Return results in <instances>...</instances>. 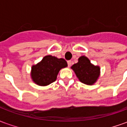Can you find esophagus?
I'll return each mask as SVG.
<instances>
[{"label": "esophagus", "instance_id": "1", "mask_svg": "<svg viewBox=\"0 0 127 127\" xmlns=\"http://www.w3.org/2000/svg\"><path fill=\"white\" fill-rule=\"evenodd\" d=\"M67 64H68V66H70L71 65V61H67Z\"/></svg>", "mask_w": 127, "mask_h": 127}]
</instances>
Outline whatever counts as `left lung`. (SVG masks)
<instances>
[{
  "mask_svg": "<svg viewBox=\"0 0 127 127\" xmlns=\"http://www.w3.org/2000/svg\"><path fill=\"white\" fill-rule=\"evenodd\" d=\"M71 69L80 82L87 85L94 84L100 75V67L95 66L84 56L78 58V62L71 66Z\"/></svg>",
  "mask_w": 127,
  "mask_h": 127,
  "instance_id": "obj_1",
  "label": "left lung"
}]
</instances>
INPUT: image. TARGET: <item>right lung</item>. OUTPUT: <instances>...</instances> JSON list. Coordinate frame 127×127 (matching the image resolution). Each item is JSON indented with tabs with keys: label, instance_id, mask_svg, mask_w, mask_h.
I'll use <instances>...</instances> for the list:
<instances>
[{
	"label": "right lung",
	"instance_id": "1",
	"mask_svg": "<svg viewBox=\"0 0 127 127\" xmlns=\"http://www.w3.org/2000/svg\"><path fill=\"white\" fill-rule=\"evenodd\" d=\"M66 66L67 63L63 58H58L51 55L45 56L40 63L32 66V80L39 86L49 85L55 82L59 71Z\"/></svg>",
	"mask_w": 127,
	"mask_h": 127
}]
</instances>
